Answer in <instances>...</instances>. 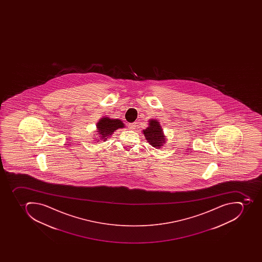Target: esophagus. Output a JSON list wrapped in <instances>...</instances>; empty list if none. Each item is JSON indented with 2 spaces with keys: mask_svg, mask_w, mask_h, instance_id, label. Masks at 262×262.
Masks as SVG:
<instances>
[{
  "mask_svg": "<svg viewBox=\"0 0 262 262\" xmlns=\"http://www.w3.org/2000/svg\"><path fill=\"white\" fill-rule=\"evenodd\" d=\"M128 128L130 129H134V128H136V123H132V124H128Z\"/></svg>",
  "mask_w": 262,
  "mask_h": 262,
  "instance_id": "1",
  "label": "esophagus"
}]
</instances>
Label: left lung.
Returning a JSON list of instances; mask_svg holds the SVG:
<instances>
[{
	"label": "left lung",
	"instance_id": "left-lung-1",
	"mask_svg": "<svg viewBox=\"0 0 262 262\" xmlns=\"http://www.w3.org/2000/svg\"><path fill=\"white\" fill-rule=\"evenodd\" d=\"M143 134L147 142L155 148H161L166 141L160 122L153 119L149 120V126L143 130Z\"/></svg>",
	"mask_w": 262,
	"mask_h": 262
}]
</instances>
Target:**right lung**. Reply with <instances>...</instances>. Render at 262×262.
I'll return each mask as SVG.
<instances>
[{
  "label": "right lung",
  "mask_w": 262,
  "mask_h": 262,
  "mask_svg": "<svg viewBox=\"0 0 262 262\" xmlns=\"http://www.w3.org/2000/svg\"><path fill=\"white\" fill-rule=\"evenodd\" d=\"M124 123L119 119L117 120L112 119V120L109 117L101 118L97 124V135L100 138L97 140L106 141L116 130H117L118 128H124Z\"/></svg>",
  "instance_id": "1"
}]
</instances>
